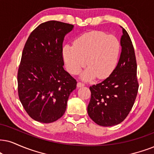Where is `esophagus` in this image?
I'll use <instances>...</instances> for the list:
<instances>
[{
	"label": "esophagus",
	"mask_w": 154,
	"mask_h": 154,
	"mask_svg": "<svg viewBox=\"0 0 154 154\" xmlns=\"http://www.w3.org/2000/svg\"><path fill=\"white\" fill-rule=\"evenodd\" d=\"M77 87H84V86H85V84H84V83H82V82H77Z\"/></svg>",
	"instance_id": "esophagus-1"
}]
</instances>
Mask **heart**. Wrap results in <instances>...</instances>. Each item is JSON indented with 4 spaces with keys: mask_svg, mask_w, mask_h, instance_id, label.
I'll return each mask as SVG.
<instances>
[{
    "mask_svg": "<svg viewBox=\"0 0 154 154\" xmlns=\"http://www.w3.org/2000/svg\"><path fill=\"white\" fill-rule=\"evenodd\" d=\"M121 44L114 35L101 31L86 32L76 38L74 45H65L63 56L68 71L77 75L86 65L88 67L81 75L88 81L97 76L100 79L108 77L117 65Z\"/></svg>",
    "mask_w": 154,
    "mask_h": 154,
    "instance_id": "b5f03b06",
    "label": "heart"
}]
</instances>
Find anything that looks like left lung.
<instances>
[{"label": "left lung", "mask_w": 154, "mask_h": 154, "mask_svg": "<svg viewBox=\"0 0 154 154\" xmlns=\"http://www.w3.org/2000/svg\"><path fill=\"white\" fill-rule=\"evenodd\" d=\"M121 28L122 52L117 65L107 78L89 87L91 99L87 112L95 123L102 126L117 125L125 119L139 89L133 45L128 32Z\"/></svg>", "instance_id": "1"}]
</instances>
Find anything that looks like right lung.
Segmentation results:
<instances>
[{"label":"right lung","mask_w":154,"mask_h":154,"mask_svg":"<svg viewBox=\"0 0 154 154\" xmlns=\"http://www.w3.org/2000/svg\"><path fill=\"white\" fill-rule=\"evenodd\" d=\"M74 25L50 20L31 32L22 53L18 72V96L31 118L52 123L65 114L77 82L64 69L63 43Z\"/></svg>","instance_id":"right-lung-1"}]
</instances>
